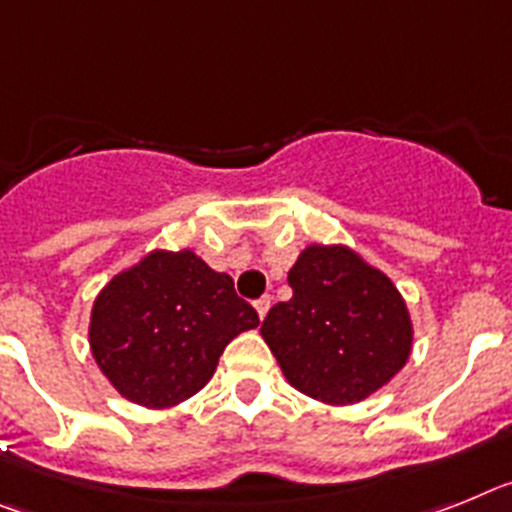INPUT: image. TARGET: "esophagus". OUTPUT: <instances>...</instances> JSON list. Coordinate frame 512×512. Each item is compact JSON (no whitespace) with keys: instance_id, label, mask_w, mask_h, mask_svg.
Returning <instances> with one entry per match:
<instances>
[{"instance_id":"esophagus-1","label":"esophagus","mask_w":512,"mask_h":512,"mask_svg":"<svg viewBox=\"0 0 512 512\" xmlns=\"http://www.w3.org/2000/svg\"><path fill=\"white\" fill-rule=\"evenodd\" d=\"M270 304H273V301H270V296H262V299H257V301H255L257 317L265 319V314H268V311H270Z\"/></svg>"}]
</instances>
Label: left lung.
Instances as JSON below:
<instances>
[{"mask_svg": "<svg viewBox=\"0 0 512 512\" xmlns=\"http://www.w3.org/2000/svg\"><path fill=\"white\" fill-rule=\"evenodd\" d=\"M291 301L260 335L293 389L324 404H358L410 361L412 317L386 273L348 244H309L288 270Z\"/></svg>", "mask_w": 512, "mask_h": 512, "instance_id": "1", "label": "left lung"}]
</instances>
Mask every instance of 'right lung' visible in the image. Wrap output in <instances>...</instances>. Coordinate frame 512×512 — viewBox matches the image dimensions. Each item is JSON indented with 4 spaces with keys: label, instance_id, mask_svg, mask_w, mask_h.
<instances>
[{
    "label": "right lung",
    "instance_id": "add662e5",
    "mask_svg": "<svg viewBox=\"0 0 512 512\" xmlns=\"http://www.w3.org/2000/svg\"><path fill=\"white\" fill-rule=\"evenodd\" d=\"M260 319L193 250H151L95 296L90 350L128 402L170 410L211 381L224 348Z\"/></svg>",
    "mask_w": 512,
    "mask_h": 512
}]
</instances>
